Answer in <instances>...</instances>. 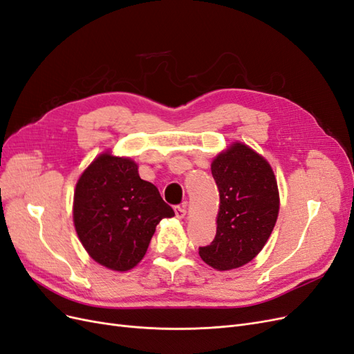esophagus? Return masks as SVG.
Instances as JSON below:
<instances>
[{
  "label": "esophagus",
  "instance_id": "1",
  "mask_svg": "<svg viewBox=\"0 0 354 354\" xmlns=\"http://www.w3.org/2000/svg\"><path fill=\"white\" fill-rule=\"evenodd\" d=\"M174 212L177 218H183L186 216V203H181V205L174 207Z\"/></svg>",
  "mask_w": 354,
  "mask_h": 354
}]
</instances>
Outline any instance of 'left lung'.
Listing matches in <instances>:
<instances>
[{"instance_id":"obj_1","label":"left lung","mask_w":354,"mask_h":354,"mask_svg":"<svg viewBox=\"0 0 354 354\" xmlns=\"http://www.w3.org/2000/svg\"><path fill=\"white\" fill-rule=\"evenodd\" d=\"M220 192L217 233L201 259L217 270L250 263L269 239L279 212L277 183L269 162L252 149L234 143L211 164Z\"/></svg>"}]
</instances>
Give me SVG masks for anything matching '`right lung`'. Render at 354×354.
Instances as JSON below:
<instances>
[{
	"label": "right lung",
	"mask_w": 354,
	"mask_h": 354,
	"mask_svg": "<svg viewBox=\"0 0 354 354\" xmlns=\"http://www.w3.org/2000/svg\"><path fill=\"white\" fill-rule=\"evenodd\" d=\"M174 211L128 158L103 153L80 177L73 223L91 259L125 272L140 263L158 223Z\"/></svg>",
	"instance_id": "obj_1"
}]
</instances>
